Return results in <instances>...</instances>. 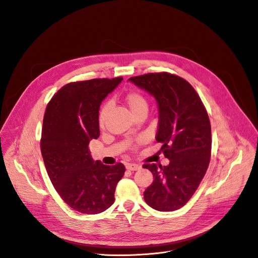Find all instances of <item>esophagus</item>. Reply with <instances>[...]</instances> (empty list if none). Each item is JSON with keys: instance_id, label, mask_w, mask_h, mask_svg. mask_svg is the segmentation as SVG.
Returning <instances> with one entry per match:
<instances>
[{"instance_id": "1", "label": "esophagus", "mask_w": 258, "mask_h": 258, "mask_svg": "<svg viewBox=\"0 0 258 258\" xmlns=\"http://www.w3.org/2000/svg\"><path fill=\"white\" fill-rule=\"evenodd\" d=\"M141 165H138V164H134V163H128V164H126V168L128 169V170H138V169H141Z\"/></svg>"}]
</instances>
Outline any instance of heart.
<instances>
[{"instance_id":"heart-1","label":"heart","mask_w":258,"mask_h":258,"mask_svg":"<svg viewBox=\"0 0 258 258\" xmlns=\"http://www.w3.org/2000/svg\"><path fill=\"white\" fill-rule=\"evenodd\" d=\"M123 101L129 107V109L131 110L133 115L136 114L137 112L148 109L147 98L140 91L131 90V91L127 92L123 96ZM109 111H110V104L109 103H104L100 107V109H99V112H98V124H99V127H100V128H104L105 127L106 122H107V118H108ZM141 142L142 141H138L137 144L141 143ZM135 147H136V145L132 146V148H135Z\"/></svg>"}]
</instances>
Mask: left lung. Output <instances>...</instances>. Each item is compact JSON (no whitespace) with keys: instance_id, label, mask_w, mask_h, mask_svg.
<instances>
[{"instance_id":"obj_1","label":"left lung","mask_w":258,"mask_h":258,"mask_svg":"<svg viewBox=\"0 0 258 258\" xmlns=\"http://www.w3.org/2000/svg\"><path fill=\"white\" fill-rule=\"evenodd\" d=\"M129 81L152 94L159 106L156 141L169 164H144L154 181L144 192L153 209L170 212L184 207L197 190L210 164L211 123L207 109L186 79L168 72L147 73Z\"/></svg>"}]
</instances>
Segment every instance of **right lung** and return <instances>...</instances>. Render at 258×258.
Segmentation results:
<instances>
[{
  "mask_svg": "<svg viewBox=\"0 0 258 258\" xmlns=\"http://www.w3.org/2000/svg\"><path fill=\"white\" fill-rule=\"evenodd\" d=\"M123 77L74 82L58 90L48 102L40 149L49 179L62 200L83 214H98L114 202V190L124 173L122 163L94 161L91 140L100 135L99 107Z\"/></svg>",
  "mask_w": 258,
  "mask_h": 258,
  "instance_id": "add662e5",
  "label": "right lung"
}]
</instances>
